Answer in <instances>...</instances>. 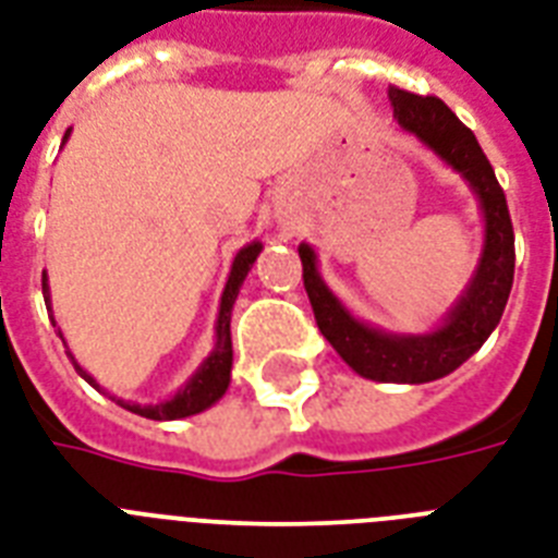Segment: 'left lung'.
I'll return each mask as SVG.
<instances>
[{"label":"left lung","mask_w":558,"mask_h":558,"mask_svg":"<svg viewBox=\"0 0 558 558\" xmlns=\"http://www.w3.org/2000/svg\"><path fill=\"white\" fill-rule=\"evenodd\" d=\"M393 118L405 133L416 135L428 150L466 179L484 217V248L466 289L428 332H388L350 313L318 271V254L310 243L298 245L304 263V287L318 330L359 376L373 381L423 385L458 371L481 350L498 327L510 298L515 271V236L510 210L493 165L486 161L472 130L460 124L440 98H423L405 89H388Z\"/></svg>","instance_id":"8db88e82"}]
</instances>
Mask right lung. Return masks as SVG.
Returning <instances> with one entry per match:
<instances>
[{
    "instance_id": "add662e5",
    "label": "right lung",
    "mask_w": 558,
    "mask_h": 558,
    "mask_svg": "<svg viewBox=\"0 0 558 558\" xmlns=\"http://www.w3.org/2000/svg\"><path fill=\"white\" fill-rule=\"evenodd\" d=\"M69 133H72V130H65L63 144L69 142ZM260 252H263V243H257V240L248 245H243V248L236 252L234 263H231V271H228L226 289H222V298H219L217 339H214V350H210L208 356L202 359V365L196 367V373H193L191 379H187L185 385H182V388L173 393V397L161 399V402L142 405V402H126V399L112 397L118 405L126 408V411H133V414H138V416H147V420H182V416L202 414L205 408H210L214 402H219V399H222V393H226L228 385H231V362H234V350H231V310H234V301H236V295H240V287H243L245 275L252 271L254 260H257V254ZM43 298H46V306L51 310V292H48L46 271H43ZM51 324H57L54 315H51ZM60 339H63V332H60ZM65 353H69V359H72L74 371L81 373L83 379L89 381L92 388L100 390V385L95 381V376L77 365V359L72 356V350L65 348Z\"/></svg>"
}]
</instances>
